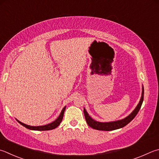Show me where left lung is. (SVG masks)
I'll return each mask as SVG.
<instances>
[{"mask_svg": "<svg viewBox=\"0 0 159 159\" xmlns=\"http://www.w3.org/2000/svg\"><path fill=\"white\" fill-rule=\"evenodd\" d=\"M143 97H144V88L143 85L142 87V95H141L140 102L138 103L136 107L131 112V113L127 117L124 118L122 120L113 121V122H98V121L94 120V119L89 116L88 112L84 108L83 112H84V115L86 122H87L88 125L94 129L100 130V131H112V130H116L118 129L122 128L125 126L126 125L131 122V121L134 119L135 117V115L138 114V111L140 109L141 106L143 102Z\"/></svg>", "mask_w": 159, "mask_h": 159, "instance_id": "1", "label": "left lung"}]
</instances>
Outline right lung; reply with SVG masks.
<instances>
[{
    "instance_id": "right-lung-1",
    "label": "right lung",
    "mask_w": 159,
    "mask_h": 159,
    "mask_svg": "<svg viewBox=\"0 0 159 159\" xmlns=\"http://www.w3.org/2000/svg\"><path fill=\"white\" fill-rule=\"evenodd\" d=\"M66 109V106H65L63 109L62 110L61 112H60V115L57 119L52 122L50 124H48V125H43V126H30V125H27L21 122H20L18 120H16L17 122H18L19 124H21L22 126H24V127L27 128L30 130H33V131H48V130H52L56 129V127L59 126L60 122H62V118H63V115H64V112Z\"/></svg>"
}]
</instances>
